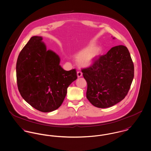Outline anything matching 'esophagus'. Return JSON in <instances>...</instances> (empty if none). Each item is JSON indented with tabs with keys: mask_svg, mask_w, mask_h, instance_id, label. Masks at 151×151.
I'll return each mask as SVG.
<instances>
[{
	"mask_svg": "<svg viewBox=\"0 0 151 151\" xmlns=\"http://www.w3.org/2000/svg\"><path fill=\"white\" fill-rule=\"evenodd\" d=\"M82 72H81V71H78L77 72V75H78V78H80V77H81V76H82Z\"/></svg>",
	"mask_w": 151,
	"mask_h": 151,
	"instance_id": "obj_1",
	"label": "esophagus"
}]
</instances>
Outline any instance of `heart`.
I'll return each instance as SVG.
<instances>
[{
  "label": "heart",
  "mask_w": 151,
  "mask_h": 151,
  "mask_svg": "<svg viewBox=\"0 0 151 151\" xmlns=\"http://www.w3.org/2000/svg\"><path fill=\"white\" fill-rule=\"evenodd\" d=\"M101 52V49L100 47L90 45L77 53L75 57L78 59V62L81 65L87 67L93 64Z\"/></svg>",
  "instance_id": "heart-1"
}]
</instances>
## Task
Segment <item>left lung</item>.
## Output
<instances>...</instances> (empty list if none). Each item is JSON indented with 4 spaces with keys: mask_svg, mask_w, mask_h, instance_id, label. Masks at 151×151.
I'll return each mask as SVG.
<instances>
[{
    "mask_svg": "<svg viewBox=\"0 0 151 151\" xmlns=\"http://www.w3.org/2000/svg\"><path fill=\"white\" fill-rule=\"evenodd\" d=\"M81 72L87 83V99L96 107L107 108L128 94L134 78V64L128 48L118 45Z\"/></svg>",
    "mask_w": 151,
    "mask_h": 151,
    "instance_id": "1",
    "label": "left lung"
}]
</instances>
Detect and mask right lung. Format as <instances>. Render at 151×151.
Masks as SVG:
<instances>
[{"label":"right lung","mask_w":151,"mask_h":151,"mask_svg":"<svg viewBox=\"0 0 151 151\" xmlns=\"http://www.w3.org/2000/svg\"><path fill=\"white\" fill-rule=\"evenodd\" d=\"M42 38L32 37L17 61V85L24 100L37 110L48 113L61 105L67 88L77 79L75 69L65 70L58 55L47 50Z\"/></svg>","instance_id":"add662e5"}]
</instances>
